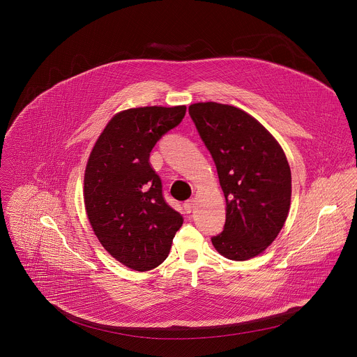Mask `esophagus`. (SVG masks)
<instances>
[{
    "instance_id": "esophagus-1",
    "label": "esophagus",
    "mask_w": 357,
    "mask_h": 357,
    "mask_svg": "<svg viewBox=\"0 0 357 357\" xmlns=\"http://www.w3.org/2000/svg\"><path fill=\"white\" fill-rule=\"evenodd\" d=\"M194 202H195V201H194V199L191 198V199H188L186 204H185V206H183V207H185V211H186V213H191V211H192V207H194Z\"/></svg>"
}]
</instances>
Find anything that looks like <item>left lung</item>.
I'll list each match as a JSON object with an SVG mask.
<instances>
[{
    "mask_svg": "<svg viewBox=\"0 0 357 357\" xmlns=\"http://www.w3.org/2000/svg\"><path fill=\"white\" fill-rule=\"evenodd\" d=\"M215 163L226 199V222L211 238L220 255L246 261L261 255L288 217L291 174L272 134L237 107L195 102L188 107Z\"/></svg>",
    "mask_w": 357,
    "mask_h": 357,
    "instance_id": "left-lung-1",
    "label": "left lung"
}]
</instances>
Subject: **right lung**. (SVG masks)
<instances>
[{"mask_svg":"<svg viewBox=\"0 0 357 357\" xmlns=\"http://www.w3.org/2000/svg\"><path fill=\"white\" fill-rule=\"evenodd\" d=\"M186 105L121 111L96 140L84 174V204L102 248L127 268L147 272L170 253L182 215L166 204L150 165L156 142L176 127Z\"/></svg>","mask_w":357,"mask_h":357,"instance_id":"1","label":"right lung"}]
</instances>
